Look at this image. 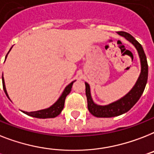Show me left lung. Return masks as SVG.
I'll list each match as a JSON object with an SVG mask.
<instances>
[{"label":"left lung","instance_id":"1","mask_svg":"<svg viewBox=\"0 0 154 154\" xmlns=\"http://www.w3.org/2000/svg\"><path fill=\"white\" fill-rule=\"evenodd\" d=\"M119 35L131 42L138 51L141 62V73L132 89L123 97L107 105H98L94 103L91 96L90 86L85 82V93L88 102V109L92 116L99 118H110L126 113L135 104L142 95L148 80V63L146 54L140 44L133 36L125 32H119Z\"/></svg>","mask_w":154,"mask_h":154}]
</instances>
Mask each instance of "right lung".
<instances>
[{"label":"right lung","instance_id":"right-lung-1","mask_svg":"<svg viewBox=\"0 0 154 154\" xmlns=\"http://www.w3.org/2000/svg\"><path fill=\"white\" fill-rule=\"evenodd\" d=\"M12 48V47H11V49ZM11 49L9 50V51H11ZM9 51L8 52V54L9 53ZM8 54H6L5 59L7 56H8ZM74 81H72L69 85L66 86L65 88L64 91L62 92V95L60 96V97L57 99V100L56 101L55 103H54L53 105H51V107H48V108H45V109L42 110H38V111H35V112H23V113L27 115V116H32V117H35V118H38V119H48V118H54L56 116H57L61 112H62L63 107H64V103L65 100H66V97H67V95L70 92L71 88H72V86H73V84ZM2 84H3V88L4 91L5 92L6 96L8 97V98L9 99L8 95V92H7V90L5 88V80H4V77H2Z\"/></svg>","mask_w":154,"mask_h":154}]
</instances>
